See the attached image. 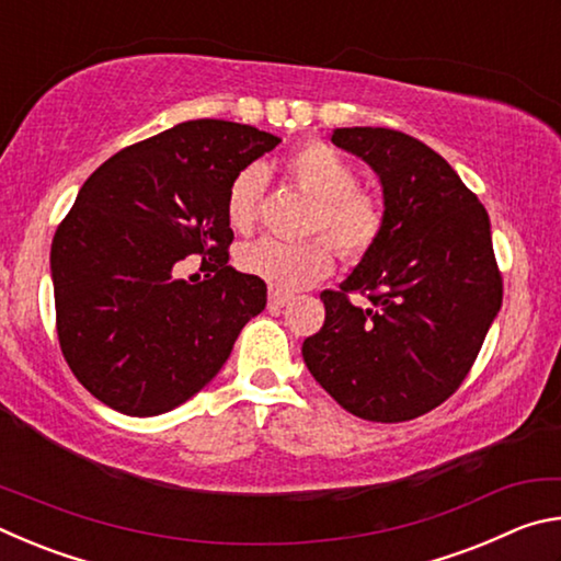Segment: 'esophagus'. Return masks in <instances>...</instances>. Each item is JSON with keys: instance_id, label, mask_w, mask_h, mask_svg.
<instances>
[{"instance_id": "esophagus-1", "label": "esophagus", "mask_w": 561, "mask_h": 561, "mask_svg": "<svg viewBox=\"0 0 561 561\" xmlns=\"http://www.w3.org/2000/svg\"><path fill=\"white\" fill-rule=\"evenodd\" d=\"M289 294H284V291H270V309H282V307H287L289 304Z\"/></svg>"}]
</instances>
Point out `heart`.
<instances>
[{
	"instance_id": "heart-1",
	"label": "heart",
	"mask_w": 561,
	"mask_h": 561,
	"mask_svg": "<svg viewBox=\"0 0 561 561\" xmlns=\"http://www.w3.org/2000/svg\"><path fill=\"white\" fill-rule=\"evenodd\" d=\"M287 175L304 195L314 201L311 232H324L348 260H358L378 242L383 230V207L374 190L356 185V168L348 158L321 140H309L287 158ZM267 187L262 165H247L234 175L227 193V220L247 232L260 215ZM240 270L277 291H297L324 279L334 267L331 244L321 237L284 242L274 237L244 244L237 252Z\"/></svg>"
}]
</instances>
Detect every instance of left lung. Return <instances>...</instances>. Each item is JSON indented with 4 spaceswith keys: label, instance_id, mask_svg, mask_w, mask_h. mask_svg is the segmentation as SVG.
I'll list each match as a JSON object with an SVG mask.
<instances>
[{
    "label": "left lung",
    "instance_id": "left-lung-1",
    "mask_svg": "<svg viewBox=\"0 0 561 561\" xmlns=\"http://www.w3.org/2000/svg\"><path fill=\"white\" fill-rule=\"evenodd\" d=\"M331 144L374 170L383 230L301 346L317 383L364 421L433 411L468 376L502 307L488 210L433 148L391 128H334ZM348 290H368L356 308Z\"/></svg>",
    "mask_w": 561,
    "mask_h": 561
}]
</instances>
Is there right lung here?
<instances>
[{
  "instance_id": "right-lung-1",
  "label": "right lung",
  "mask_w": 561,
  "mask_h": 561,
  "mask_svg": "<svg viewBox=\"0 0 561 561\" xmlns=\"http://www.w3.org/2000/svg\"><path fill=\"white\" fill-rule=\"evenodd\" d=\"M282 138L232 121H187L123 148L93 173L51 242L56 331L101 403L150 417L213 381L267 304V284L227 264V193ZM190 253L205 283L174 277Z\"/></svg>"
}]
</instances>
